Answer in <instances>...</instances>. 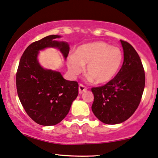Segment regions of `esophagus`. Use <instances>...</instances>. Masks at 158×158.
<instances>
[{
  "label": "esophagus",
  "instance_id": "obj_1",
  "mask_svg": "<svg viewBox=\"0 0 158 158\" xmlns=\"http://www.w3.org/2000/svg\"><path fill=\"white\" fill-rule=\"evenodd\" d=\"M78 90H79V94H82V93L84 92L87 90V87H85L84 85L83 84H80L79 87H78Z\"/></svg>",
  "mask_w": 158,
  "mask_h": 158
}]
</instances>
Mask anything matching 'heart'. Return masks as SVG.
I'll return each mask as SVG.
<instances>
[{"label": "heart", "instance_id": "obj_1", "mask_svg": "<svg viewBox=\"0 0 158 158\" xmlns=\"http://www.w3.org/2000/svg\"><path fill=\"white\" fill-rule=\"evenodd\" d=\"M123 54L116 47L104 42H94L81 45L75 55H70L67 66L73 75L82 73L86 65V73L97 83L106 84L116 77L122 67Z\"/></svg>", "mask_w": 158, "mask_h": 158}]
</instances>
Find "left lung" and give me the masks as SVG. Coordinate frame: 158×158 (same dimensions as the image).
Instances as JSON below:
<instances>
[{
    "label": "left lung",
    "instance_id": "1",
    "mask_svg": "<svg viewBox=\"0 0 158 158\" xmlns=\"http://www.w3.org/2000/svg\"><path fill=\"white\" fill-rule=\"evenodd\" d=\"M124 61L116 77L106 85L93 87L91 110L105 124H119L134 114L145 86V73L138 52L127 42L121 40Z\"/></svg>",
    "mask_w": 158,
    "mask_h": 158
}]
</instances>
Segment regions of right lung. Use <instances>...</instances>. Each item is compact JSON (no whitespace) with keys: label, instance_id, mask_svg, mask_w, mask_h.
<instances>
[{"label":"right lung","instance_id":"1","mask_svg":"<svg viewBox=\"0 0 158 158\" xmlns=\"http://www.w3.org/2000/svg\"><path fill=\"white\" fill-rule=\"evenodd\" d=\"M58 35H50L33 42L21 56L16 74L17 91L27 114L36 123L55 125L65 118L78 95V83L67 81L59 72L44 69L39 64V50L58 48L67 58L69 47L57 42Z\"/></svg>","mask_w":158,"mask_h":158}]
</instances>
